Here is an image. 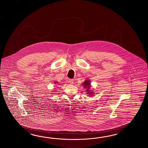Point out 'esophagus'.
Masks as SVG:
<instances>
[{
    "instance_id": "obj_1",
    "label": "esophagus",
    "mask_w": 148,
    "mask_h": 148,
    "mask_svg": "<svg viewBox=\"0 0 148 148\" xmlns=\"http://www.w3.org/2000/svg\"><path fill=\"white\" fill-rule=\"evenodd\" d=\"M69 82L71 83V84H73L74 83V80L72 79H69Z\"/></svg>"
}]
</instances>
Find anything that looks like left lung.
<instances>
[{
  "mask_svg": "<svg viewBox=\"0 0 148 148\" xmlns=\"http://www.w3.org/2000/svg\"><path fill=\"white\" fill-rule=\"evenodd\" d=\"M82 85L83 87H84V88H87L86 91L88 92L87 94L89 95V96L91 97L92 96L93 94H94V92L91 91L92 90H90V88H91V84H90V81L89 79H86L84 81V82L82 83Z\"/></svg>",
  "mask_w": 148,
  "mask_h": 148,
  "instance_id": "obj_1",
  "label": "left lung"
}]
</instances>
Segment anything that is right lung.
I'll return each instance as SVG.
<instances>
[{
  "label": "right lung",
  "mask_w": 148,
  "mask_h": 148,
  "mask_svg": "<svg viewBox=\"0 0 148 148\" xmlns=\"http://www.w3.org/2000/svg\"><path fill=\"white\" fill-rule=\"evenodd\" d=\"M54 83H56V82H54Z\"/></svg>",
  "instance_id": "right-lung-1"
}]
</instances>
